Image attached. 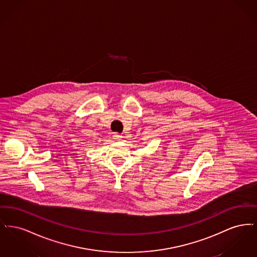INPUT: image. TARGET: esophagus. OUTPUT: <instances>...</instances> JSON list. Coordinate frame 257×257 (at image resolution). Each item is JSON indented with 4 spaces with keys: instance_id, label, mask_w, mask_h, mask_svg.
<instances>
[{
    "instance_id": "esophagus-1",
    "label": "esophagus",
    "mask_w": 257,
    "mask_h": 257,
    "mask_svg": "<svg viewBox=\"0 0 257 257\" xmlns=\"http://www.w3.org/2000/svg\"><path fill=\"white\" fill-rule=\"evenodd\" d=\"M112 138H113V140H115V141H120L121 138H122V136L117 134V133H114V134L112 135Z\"/></svg>"
}]
</instances>
